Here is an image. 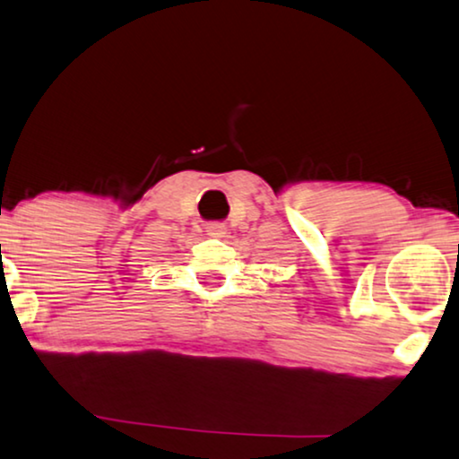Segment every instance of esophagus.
<instances>
[{"label": "esophagus", "mask_w": 459, "mask_h": 459, "mask_svg": "<svg viewBox=\"0 0 459 459\" xmlns=\"http://www.w3.org/2000/svg\"><path fill=\"white\" fill-rule=\"evenodd\" d=\"M207 235L213 237V239H224L226 235H229V229H226V224L222 222H210L205 226Z\"/></svg>", "instance_id": "1"}]
</instances>
